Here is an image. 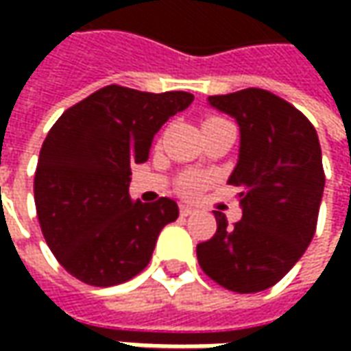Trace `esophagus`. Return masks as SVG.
I'll list each match as a JSON object with an SVG mask.
<instances>
[{
	"instance_id": "34e87169",
	"label": "esophagus",
	"mask_w": 351,
	"mask_h": 351,
	"mask_svg": "<svg viewBox=\"0 0 351 351\" xmlns=\"http://www.w3.org/2000/svg\"><path fill=\"white\" fill-rule=\"evenodd\" d=\"M180 213H182V217H191V215H195L197 210L193 207H189V205H182Z\"/></svg>"
}]
</instances>
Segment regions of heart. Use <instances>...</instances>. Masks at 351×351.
<instances>
[{"mask_svg":"<svg viewBox=\"0 0 351 351\" xmlns=\"http://www.w3.org/2000/svg\"><path fill=\"white\" fill-rule=\"evenodd\" d=\"M219 123H224L223 117H215L209 115L205 117V121H203V128L213 127V125H219ZM210 183L209 176H203V173H185L182 176L178 183H176V187H178V193L183 197H195L199 195L207 185Z\"/></svg>","mask_w":351,"mask_h":351,"instance_id":"obj_1","label":"heart"}]
</instances>
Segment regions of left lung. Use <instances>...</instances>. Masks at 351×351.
I'll return each instance as SVG.
<instances>
[{
	"mask_svg": "<svg viewBox=\"0 0 351 351\" xmlns=\"http://www.w3.org/2000/svg\"><path fill=\"white\" fill-rule=\"evenodd\" d=\"M240 127V158L228 183L240 189L242 221L215 210L217 232L197 244L205 276L234 293L274 287L311 244L324 191L313 123L276 93L248 88L210 95Z\"/></svg>",
	"mask_w": 351,
	"mask_h": 351,
	"instance_id": "left-lung-1",
	"label": "left lung"
}]
</instances>
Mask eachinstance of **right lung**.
<instances>
[{
	"mask_svg": "<svg viewBox=\"0 0 351 351\" xmlns=\"http://www.w3.org/2000/svg\"><path fill=\"white\" fill-rule=\"evenodd\" d=\"M193 101L187 91L148 93L105 86L66 109L48 130L34 171L43 236L82 283L111 287L148 265L176 201L132 203L130 166L148 160L154 134Z\"/></svg>",
	"mask_w": 351,
	"mask_h": 351,
	"instance_id": "add662e5",
	"label": "right lung"
}]
</instances>
